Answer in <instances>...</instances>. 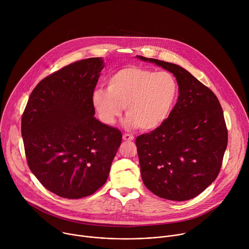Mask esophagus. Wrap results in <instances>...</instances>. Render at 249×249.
Here are the masks:
<instances>
[{
    "label": "esophagus",
    "mask_w": 249,
    "mask_h": 249,
    "mask_svg": "<svg viewBox=\"0 0 249 249\" xmlns=\"http://www.w3.org/2000/svg\"><path fill=\"white\" fill-rule=\"evenodd\" d=\"M123 140H124V141H127V142L133 141V140H134V136L131 135V134L125 133V134H123Z\"/></svg>",
    "instance_id": "1"
}]
</instances>
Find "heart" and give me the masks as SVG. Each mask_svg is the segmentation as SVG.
Here are the masks:
<instances>
[{
  "mask_svg": "<svg viewBox=\"0 0 249 249\" xmlns=\"http://www.w3.org/2000/svg\"><path fill=\"white\" fill-rule=\"evenodd\" d=\"M177 97L178 84L172 74L131 65L115 71L107 89H94L91 103L105 124L113 125L126 106L128 127L152 131L168 119Z\"/></svg>",
  "mask_w": 249,
  "mask_h": 249,
  "instance_id": "obj_1",
  "label": "heart"
}]
</instances>
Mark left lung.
Listing matches in <instances>:
<instances>
[{
    "instance_id": "1",
    "label": "left lung",
    "mask_w": 249,
    "mask_h": 249,
    "mask_svg": "<svg viewBox=\"0 0 249 249\" xmlns=\"http://www.w3.org/2000/svg\"><path fill=\"white\" fill-rule=\"evenodd\" d=\"M138 57L169 71L179 90L168 119L136 139L142 179L160 198L192 199L217 178L223 163L228 129L222 106L215 93L182 67Z\"/></svg>"
}]
</instances>
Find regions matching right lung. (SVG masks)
I'll return each mask as SVG.
<instances>
[{
	"instance_id": "1",
	"label": "right lung",
	"mask_w": 249,
	"mask_h": 249,
	"mask_svg": "<svg viewBox=\"0 0 249 249\" xmlns=\"http://www.w3.org/2000/svg\"><path fill=\"white\" fill-rule=\"evenodd\" d=\"M101 58L70 64L32 90L21 117L27 164L54 194L80 199L107 180L122 141L121 132L94 116L91 94Z\"/></svg>"
}]
</instances>
